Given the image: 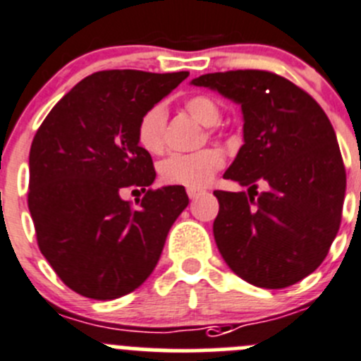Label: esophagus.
<instances>
[{
  "mask_svg": "<svg viewBox=\"0 0 361 361\" xmlns=\"http://www.w3.org/2000/svg\"><path fill=\"white\" fill-rule=\"evenodd\" d=\"M187 194H188V197H190V199H197L199 195L204 194V190H199V188H188Z\"/></svg>",
  "mask_w": 361,
  "mask_h": 361,
  "instance_id": "obj_1",
  "label": "esophagus"
}]
</instances>
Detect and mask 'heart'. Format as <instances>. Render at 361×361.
Segmentation results:
<instances>
[{
    "label": "heart",
    "mask_w": 361,
    "mask_h": 361,
    "mask_svg": "<svg viewBox=\"0 0 361 361\" xmlns=\"http://www.w3.org/2000/svg\"><path fill=\"white\" fill-rule=\"evenodd\" d=\"M187 113L204 127H213L220 120V107L215 100L204 95H195L185 102ZM164 127L166 109L162 104L149 107L137 123V145L149 155H159L164 149ZM224 155L215 148H206L188 155H171L159 166L160 180L167 185L185 188H202L213 180L222 167Z\"/></svg>",
    "instance_id": "heart-1"
}]
</instances>
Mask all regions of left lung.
<instances>
[{"mask_svg": "<svg viewBox=\"0 0 361 361\" xmlns=\"http://www.w3.org/2000/svg\"><path fill=\"white\" fill-rule=\"evenodd\" d=\"M192 84L243 114V146L224 178L248 194L213 192L219 252L248 284H296L324 261L341 227L345 169L330 120L302 87L264 70L206 73Z\"/></svg>", "mask_w": 361, "mask_h": 361, "instance_id": "1", "label": "left lung"}]
</instances>
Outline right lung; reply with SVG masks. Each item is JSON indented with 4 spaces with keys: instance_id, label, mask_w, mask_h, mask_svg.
Masks as SVG:
<instances>
[{
    "instance_id": "add662e5",
    "label": "right lung",
    "mask_w": 361,
    "mask_h": 361,
    "mask_svg": "<svg viewBox=\"0 0 361 361\" xmlns=\"http://www.w3.org/2000/svg\"><path fill=\"white\" fill-rule=\"evenodd\" d=\"M187 77L92 73L52 107L31 142L27 206L38 247L56 275L86 298L114 300L137 289L187 208L183 187L148 188L157 173L135 135L142 114ZM127 188L145 192L137 209L121 199Z\"/></svg>"
}]
</instances>
